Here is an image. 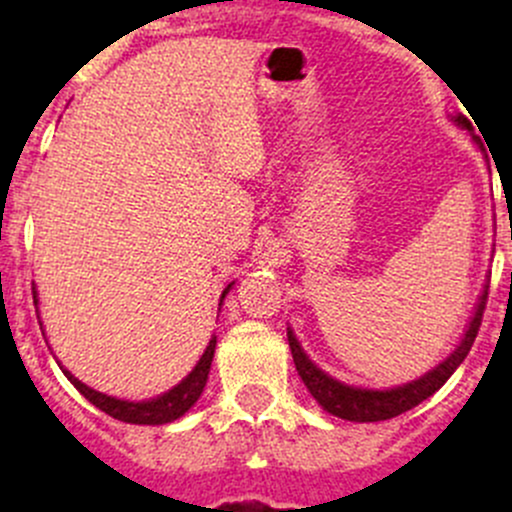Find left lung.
Listing matches in <instances>:
<instances>
[{"mask_svg":"<svg viewBox=\"0 0 512 512\" xmlns=\"http://www.w3.org/2000/svg\"><path fill=\"white\" fill-rule=\"evenodd\" d=\"M453 121H456L461 128H466V131L471 133L473 143L483 151L480 138L473 133V126L468 123V118L458 113V116H453ZM485 299H488V285H485L483 292H480L476 312H473L461 342H458V347L453 349L446 359L438 361L431 371H426V374L418 376V379L409 381V384L394 386V389H366V386L344 384V381L329 376L327 371H322L312 359H309L307 352L302 349V344H299V339L294 337V332L289 327H287V342H289V349H292L294 366H297L304 386H307L309 394L314 396V401H317L327 414L344 418V421H356V423L386 421V418H394L404 414V411L414 409V406L421 404V401H426L428 396L436 394V391L451 379L453 371L463 364V359H466L468 352H471L473 342H476L480 319H483Z\"/></svg>","mask_w":512,"mask_h":512,"instance_id":"obj_1","label":"left lung"}]
</instances>
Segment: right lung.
<instances>
[{"mask_svg": "<svg viewBox=\"0 0 512 512\" xmlns=\"http://www.w3.org/2000/svg\"><path fill=\"white\" fill-rule=\"evenodd\" d=\"M232 285H235V282H230V285L225 287L223 297H220V304H223L225 294L230 292ZM34 304H39L36 292H34ZM215 344H218V337L210 339V344L205 347L200 361L193 366V371H190V374L185 376L180 384H175L173 389H168L165 394L153 396V399H146V401H126V399H116V396L101 394V391L91 389V386H86L84 381L76 379L69 369H64V366H61V361H59V366H61V371L66 374V379H69L71 384H74L76 389H79L81 394H84L86 399L96 406V409H101L103 414L118 418V421H123V423H138V426H163V423H170V421H175V418L188 414V411L195 406V401L200 399L205 384H208L210 364H213V356H215Z\"/></svg>", "mask_w": 512, "mask_h": 512, "instance_id": "add662e5", "label": "right lung"}]
</instances>
